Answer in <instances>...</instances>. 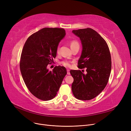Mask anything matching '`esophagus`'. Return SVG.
<instances>
[{"mask_svg": "<svg viewBox=\"0 0 131 131\" xmlns=\"http://www.w3.org/2000/svg\"><path fill=\"white\" fill-rule=\"evenodd\" d=\"M67 73L68 75H70V70H68V69L67 70Z\"/></svg>", "mask_w": 131, "mask_h": 131, "instance_id": "obj_1", "label": "esophagus"}]
</instances>
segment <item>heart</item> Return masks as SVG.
<instances>
[{
  "mask_svg": "<svg viewBox=\"0 0 131 131\" xmlns=\"http://www.w3.org/2000/svg\"><path fill=\"white\" fill-rule=\"evenodd\" d=\"M70 46L71 49H73L74 48H76V47H79L80 45L79 43L78 42V41L75 40H72L70 41ZM59 47L57 48V53H59ZM61 64L63 65L65 67H70L71 66V62L68 60H63L61 62Z\"/></svg>",
  "mask_w": 131,
  "mask_h": 131,
  "instance_id": "heart-1",
  "label": "heart"
}]
</instances>
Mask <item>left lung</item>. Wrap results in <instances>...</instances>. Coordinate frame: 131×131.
Segmentation results:
<instances>
[{"instance_id":"obj_1","label":"left lung","mask_w":131,"mask_h":131,"mask_svg":"<svg viewBox=\"0 0 131 131\" xmlns=\"http://www.w3.org/2000/svg\"><path fill=\"white\" fill-rule=\"evenodd\" d=\"M72 32L80 38L82 45L78 67L85 68L87 73L70 71L74 79L72 90L78 99L89 100L97 97L107 84L112 69L111 53L106 41L95 30L86 28Z\"/></svg>"}]
</instances>
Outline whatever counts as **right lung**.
Returning <instances> with one entry per match:
<instances>
[{"label": "right lung", "instance_id": "right-lung-1", "mask_svg": "<svg viewBox=\"0 0 131 131\" xmlns=\"http://www.w3.org/2000/svg\"><path fill=\"white\" fill-rule=\"evenodd\" d=\"M61 28L45 27L32 34L24 45L19 63L24 83L37 98L47 101L55 97L67 74L64 66L47 69L56 57L60 40L65 36Z\"/></svg>", "mask_w": 131, "mask_h": 131}]
</instances>
